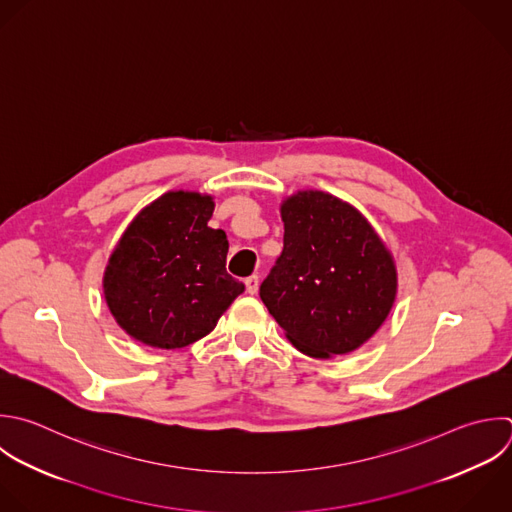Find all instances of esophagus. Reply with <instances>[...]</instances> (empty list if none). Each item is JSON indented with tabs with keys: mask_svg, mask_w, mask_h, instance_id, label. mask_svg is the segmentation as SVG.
<instances>
[{
	"mask_svg": "<svg viewBox=\"0 0 512 512\" xmlns=\"http://www.w3.org/2000/svg\"><path fill=\"white\" fill-rule=\"evenodd\" d=\"M258 286H260V278L256 274H252L250 278H246V290L248 294H256L258 292Z\"/></svg>",
	"mask_w": 512,
	"mask_h": 512,
	"instance_id": "1",
	"label": "esophagus"
}]
</instances>
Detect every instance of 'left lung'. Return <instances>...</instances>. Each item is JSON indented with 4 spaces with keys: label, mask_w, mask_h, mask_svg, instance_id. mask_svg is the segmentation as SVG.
Masks as SVG:
<instances>
[{
    "label": "left lung",
    "mask_w": 512,
    "mask_h": 512,
    "mask_svg": "<svg viewBox=\"0 0 512 512\" xmlns=\"http://www.w3.org/2000/svg\"><path fill=\"white\" fill-rule=\"evenodd\" d=\"M284 250L260 298L310 358L348 354L388 318L398 290L394 256L348 202L298 190L280 204Z\"/></svg>",
    "instance_id": "left-lung-1"
}]
</instances>
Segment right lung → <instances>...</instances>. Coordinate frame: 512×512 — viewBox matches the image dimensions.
Masks as SVG:
<instances>
[{
  "label": "right lung",
  "mask_w": 512,
  "mask_h": 512,
  "mask_svg": "<svg viewBox=\"0 0 512 512\" xmlns=\"http://www.w3.org/2000/svg\"><path fill=\"white\" fill-rule=\"evenodd\" d=\"M210 194L172 190L142 208L104 270V298L118 326L152 348H184L210 334L244 292L226 272L228 238L208 220Z\"/></svg>",
  "instance_id": "1"
}]
</instances>
